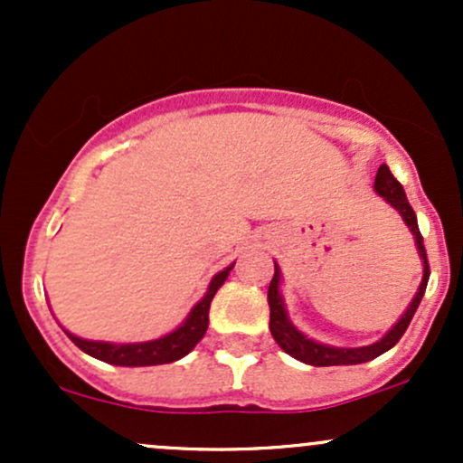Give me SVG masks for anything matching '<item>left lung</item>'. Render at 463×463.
Here are the masks:
<instances>
[{
	"instance_id": "obj_1",
	"label": "left lung",
	"mask_w": 463,
	"mask_h": 463,
	"mask_svg": "<svg viewBox=\"0 0 463 463\" xmlns=\"http://www.w3.org/2000/svg\"><path fill=\"white\" fill-rule=\"evenodd\" d=\"M374 189L381 198H385L392 206H394L398 213L402 215V220H405L409 231H411L413 237H416L420 259H422V263H424L422 283H420L418 294L413 296L411 305H409L407 311L402 313L401 320H398L394 326H392L390 331H387L383 337L379 339V342L370 344V346H361V348H335V346H326V344L313 342V339L307 337V335H302L298 328L289 322V317H287V311H285L283 296H280V291H279L280 269H279V265L274 263V279H272V283H269V289H268L269 331H272V337L276 339V344H279V346L283 348L287 354H291L294 359L302 361V364L317 365V368H320V365H354V364H365V361H372V359L379 357V354L387 353V350L394 348L398 344V339L405 335L409 322H411L413 313H416L420 300H422L424 289H427L429 274H431V269H429L427 250H424L422 235H420L416 213H413L411 204H409L405 189H402V184L394 178V174L390 172V167H387V165H381L379 172H376Z\"/></svg>"
}]
</instances>
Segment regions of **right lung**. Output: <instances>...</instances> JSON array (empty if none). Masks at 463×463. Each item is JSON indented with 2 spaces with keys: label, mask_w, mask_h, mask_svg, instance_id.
Returning a JSON list of instances; mask_svg holds the SVG:
<instances>
[{
  "label": "right lung",
  "mask_w": 463,
  "mask_h": 463,
  "mask_svg": "<svg viewBox=\"0 0 463 463\" xmlns=\"http://www.w3.org/2000/svg\"><path fill=\"white\" fill-rule=\"evenodd\" d=\"M235 265V263H232ZM232 265H228L226 269L217 272L211 280L209 289H206L204 298L191 309L176 331L165 335L161 339H152V342H141V344H109V342H91V339H82L78 335H71L69 331L67 337L71 339L82 353L91 354V357L106 361L110 365H126V368H139V365H161V364H172V361L183 359L184 354H189L195 348V344L204 337L206 328H209V309L211 300L217 294L224 280L231 274Z\"/></svg>",
  "instance_id": "add662e5"
}]
</instances>
